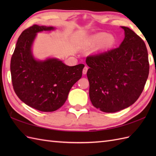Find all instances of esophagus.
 I'll list each match as a JSON object with an SVG mask.
<instances>
[{
    "mask_svg": "<svg viewBox=\"0 0 156 156\" xmlns=\"http://www.w3.org/2000/svg\"><path fill=\"white\" fill-rule=\"evenodd\" d=\"M87 71H88V67H87V66H85V67L83 69V71H82V74H87Z\"/></svg>",
    "mask_w": 156,
    "mask_h": 156,
    "instance_id": "esophagus-1",
    "label": "esophagus"
}]
</instances>
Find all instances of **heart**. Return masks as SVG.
Here are the masks:
<instances>
[{"label": "heart", "instance_id": "obj_1", "mask_svg": "<svg viewBox=\"0 0 156 156\" xmlns=\"http://www.w3.org/2000/svg\"><path fill=\"white\" fill-rule=\"evenodd\" d=\"M101 44V47L103 49H110L113 47L116 43V39L112 35H108L107 33H98L92 36L90 39L92 45H97Z\"/></svg>", "mask_w": 156, "mask_h": 156}]
</instances>
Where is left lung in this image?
I'll return each instance as SVG.
<instances>
[{
    "label": "left lung",
    "mask_w": 156,
    "mask_h": 156,
    "mask_svg": "<svg viewBox=\"0 0 156 156\" xmlns=\"http://www.w3.org/2000/svg\"><path fill=\"white\" fill-rule=\"evenodd\" d=\"M125 38L117 48L89 55L87 77L92 105L105 112L129 107L140 97L148 78L146 45L131 29L121 27Z\"/></svg>",
    "instance_id": "left-lung-1"
}]
</instances>
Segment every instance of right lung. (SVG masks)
Returning <instances> with one entry per match:
<instances>
[{"label": "right lung", "mask_w": 156, "mask_h": 156, "mask_svg": "<svg viewBox=\"0 0 156 156\" xmlns=\"http://www.w3.org/2000/svg\"><path fill=\"white\" fill-rule=\"evenodd\" d=\"M53 27L34 25L22 32L11 60L13 89L20 100L38 111L52 112L62 107L82 75L84 65L68 66L57 58L37 60L32 45L39 32Z\"/></svg>", "instance_id": "right-lung-1"}]
</instances>
